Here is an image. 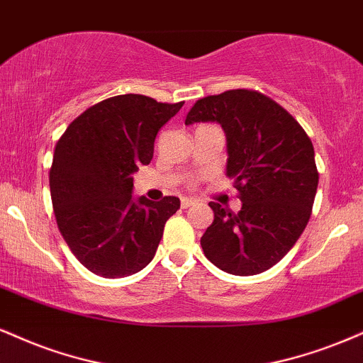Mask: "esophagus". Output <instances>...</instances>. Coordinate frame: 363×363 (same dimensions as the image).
Listing matches in <instances>:
<instances>
[{"mask_svg": "<svg viewBox=\"0 0 363 363\" xmlns=\"http://www.w3.org/2000/svg\"><path fill=\"white\" fill-rule=\"evenodd\" d=\"M194 203H196V201L191 199V198H182V199H181V206L184 208V209L189 208V206H193Z\"/></svg>", "mask_w": 363, "mask_h": 363, "instance_id": "obj_1", "label": "esophagus"}]
</instances>
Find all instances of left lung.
<instances>
[{
  "instance_id": "obj_1",
  "label": "left lung",
  "mask_w": 363,
  "mask_h": 363,
  "mask_svg": "<svg viewBox=\"0 0 363 363\" xmlns=\"http://www.w3.org/2000/svg\"><path fill=\"white\" fill-rule=\"evenodd\" d=\"M218 121L228 142L226 174L242 209L209 203L215 220L201 237L206 259L233 276H255L294 247L318 189L311 138L281 104L253 89H230L194 103L186 125Z\"/></svg>"
}]
</instances>
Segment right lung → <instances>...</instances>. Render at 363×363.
<instances>
[{"label": "right lung", "instance_id": "right-lung-1", "mask_svg": "<svg viewBox=\"0 0 363 363\" xmlns=\"http://www.w3.org/2000/svg\"><path fill=\"white\" fill-rule=\"evenodd\" d=\"M182 104L113 96L81 113L57 142L49 172L57 226L96 276L118 279L147 267L165 221L181 208L176 196L135 203L132 176L150 164L157 133Z\"/></svg>", "mask_w": 363, "mask_h": 363}]
</instances>
